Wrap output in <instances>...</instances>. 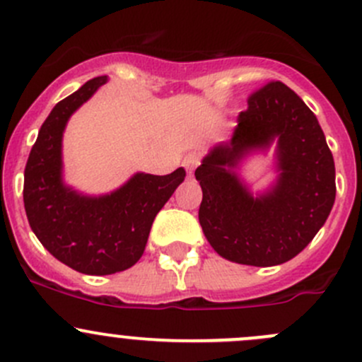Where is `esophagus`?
Wrapping results in <instances>:
<instances>
[{
	"label": "esophagus",
	"instance_id": "1",
	"mask_svg": "<svg viewBox=\"0 0 362 362\" xmlns=\"http://www.w3.org/2000/svg\"><path fill=\"white\" fill-rule=\"evenodd\" d=\"M198 164H199V154H196V152H189V154L184 158V160H182V166L187 170L189 175H192V171L198 168Z\"/></svg>",
	"mask_w": 362,
	"mask_h": 362
}]
</instances>
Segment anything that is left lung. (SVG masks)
<instances>
[{"label":"left lung","instance_id":"obj_1","mask_svg":"<svg viewBox=\"0 0 362 362\" xmlns=\"http://www.w3.org/2000/svg\"><path fill=\"white\" fill-rule=\"evenodd\" d=\"M247 101L231 140L214 147L196 170L203 191L198 217L218 255L266 268L296 257L324 226L337 196L334 160L317 117L286 83H264ZM275 137L279 182L254 199L234 168L245 151Z\"/></svg>","mask_w":362,"mask_h":362}]
</instances>
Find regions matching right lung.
I'll use <instances>...</instances> for the list:
<instances>
[{
    "label": "right lung",
    "instance_id": "1",
    "mask_svg": "<svg viewBox=\"0 0 362 362\" xmlns=\"http://www.w3.org/2000/svg\"><path fill=\"white\" fill-rule=\"evenodd\" d=\"M105 82L107 76H96L52 108L24 170V208L33 233L57 261L86 275H112L138 262L156 215L185 178L184 168L163 177L136 173L101 198H86L64 187V126Z\"/></svg>",
    "mask_w": 362,
    "mask_h": 362
}]
</instances>
